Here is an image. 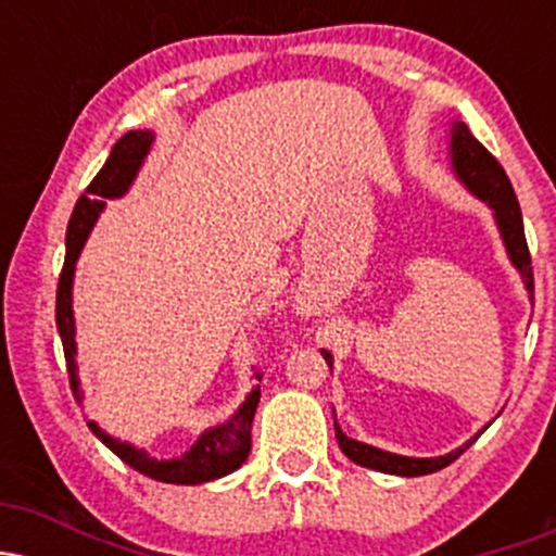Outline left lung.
Wrapping results in <instances>:
<instances>
[{"label":"left lung","mask_w":556,"mask_h":556,"mask_svg":"<svg viewBox=\"0 0 556 556\" xmlns=\"http://www.w3.org/2000/svg\"><path fill=\"white\" fill-rule=\"evenodd\" d=\"M446 154H450V167L452 175L457 177V182L468 190L470 195H476L478 201H483L491 208V216H494L496 229H500V238L504 251H507L509 264L515 266L520 274L522 285L528 290V300L533 303V269H531V253H528L526 242V229H522V214L518 195H515L513 182L504 175L502 164L496 162L494 156L478 143V138L468 130V125L460 123V119H452L450 123V146H446ZM324 361L331 368L334 363V355L329 350H321ZM491 424V420H489ZM489 424L483 429H489ZM483 429L470 437L468 442L457 446V450L446 452V455L439 457H407V455H394V452L379 450V446L358 442V439H350L348 433L340 429L334 416V437L340 442V450L350 457L355 465H363V468L379 470V473L389 476H429L433 470H442L452 460L463 455L470 444L481 437Z\"/></svg>","instance_id":"1"}]
</instances>
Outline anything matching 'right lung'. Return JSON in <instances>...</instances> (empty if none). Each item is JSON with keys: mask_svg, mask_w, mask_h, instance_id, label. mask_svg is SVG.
Listing matches in <instances>:
<instances>
[{"mask_svg": "<svg viewBox=\"0 0 556 556\" xmlns=\"http://www.w3.org/2000/svg\"><path fill=\"white\" fill-rule=\"evenodd\" d=\"M154 130H130L114 143L110 159L104 162V167L99 169V175L93 177L91 185L86 188V193L75 203V212L70 216L67 225V253H65V266L60 274V287H56V331L62 337V348H65V361H67V374H70V387H73L75 402L83 405V389H80V376H78V342H75V311H73V282H75V264H78L83 245H86L88 235L96 222H99L101 212L106 206V198H123L127 190L136 182L140 167H143L146 156L151 154V146H154ZM261 381V379H258ZM261 400V387L256 384L251 392L245 394L242 405L222 424L208 426L201 431V437L195 439L193 446L188 452H182L180 457H169V460H159L151 457L143 446H136L123 439L112 437L101 429L99 424L91 418L88 420V429L96 433L101 444H106L119 460L130 465L138 473L154 478L162 483H177V486H198V483L216 481V478H225L238 470L242 463L251 455V426L253 416H256V407Z\"/></svg>", "mask_w": 556, "mask_h": 556, "instance_id": "obj_1", "label": "right lung"}]
</instances>
